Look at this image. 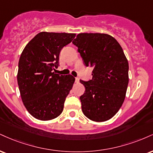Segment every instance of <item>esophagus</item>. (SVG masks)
Masks as SVG:
<instances>
[{"label": "esophagus", "instance_id": "obj_1", "mask_svg": "<svg viewBox=\"0 0 153 153\" xmlns=\"http://www.w3.org/2000/svg\"><path fill=\"white\" fill-rule=\"evenodd\" d=\"M79 80H80V79H79L78 78H75V82H77V83H78Z\"/></svg>", "mask_w": 153, "mask_h": 153}]
</instances>
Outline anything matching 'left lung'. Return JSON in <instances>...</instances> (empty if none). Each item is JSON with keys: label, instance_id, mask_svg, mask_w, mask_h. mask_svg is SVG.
<instances>
[{"label": "left lung", "instance_id": "8db88e82", "mask_svg": "<svg viewBox=\"0 0 153 153\" xmlns=\"http://www.w3.org/2000/svg\"><path fill=\"white\" fill-rule=\"evenodd\" d=\"M73 43L85 66L93 68L92 80H80L85 88L80 97L82 113L95 122L108 120L122 106L129 81L122 47L105 33H79Z\"/></svg>", "mask_w": 153, "mask_h": 153}]
</instances>
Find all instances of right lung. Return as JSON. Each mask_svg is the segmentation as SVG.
<instances>
[{
	"label": "right lung",
	"mask_w": 153,
	"mask_h": 153,
	"mask_svg": "<svg viewBox=\"0 0 153 153\" xmlns=\"http://www.w3.org/2000/svg\"><path fill=\"white\" fill-rule=\"evenodd\" d=\"M75 37V33H39L21 53L18 87L24 105L35 118L50 120L63 110L75 78L71 75H60L53 71L58 66L60 51Z\"/></svg>",
	"instance_id": "right-lung-1"
}]
</instances>
